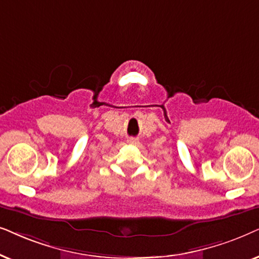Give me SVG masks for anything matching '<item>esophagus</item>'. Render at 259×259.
Segmentation results:
<instances>
[{
  "instance_id": "1",
  "label": "esophagus",
  "mask_w": 259,
  "mask_h": 259,
  "mask_svg": "<svg viewBox=\"0 0 259 259\" xmlns=\"http://www.w3.org/2000/svg\"><path fill=\"white\" fill-rule=\"evenodd\" d=\"M127 143L129 144H139V140L137 139H134V137H130V139H127Z\"/></svg>"
}]
</instances>
